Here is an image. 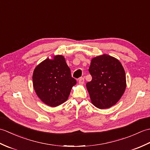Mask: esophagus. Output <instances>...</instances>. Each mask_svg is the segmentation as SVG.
<instances>
[{
  "label": "esophagus",
  "mask_w": 150,
  "mask_h": 150,
  "mask_svg": "<svg viewBox=\"0 0 150 150\" xmlns=\"http://www.w3.org/2000/svg\"><path fill=\"white\" fill-rule=\"evenodd\" d=\"M79 84H83L84 83V79L83 77H81L79 79Z\"/></svg>",
  "instance_id": "1"
}]
</instances>
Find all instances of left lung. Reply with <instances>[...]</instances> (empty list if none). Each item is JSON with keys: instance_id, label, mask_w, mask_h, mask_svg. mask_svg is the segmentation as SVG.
<instances>
[{"instance_id": "8db88e82", "label": "left lung", "mask_w": 150, "mask_h": 150, "mask_svg": "<svg viewBox=\"0 0 150 150\" xmlns=\"http://www.w3.org/2000/svg\"><path fill=\"white\" fill-rule=\"evenodd\" d=\"M89 71L92 80L86 88L91 103L101 110L117 104L126 88L125 71L119 60L106 54L94 57Z\"/></svg>"}]
</instances>
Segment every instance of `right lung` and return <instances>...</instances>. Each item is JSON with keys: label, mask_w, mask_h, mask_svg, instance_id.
Returning <instances> with one entry per match:
<instances>
[{"label": "right lung", "mask_w": 150, "mask_h": 150, "mask_svg": "<svg viewBox=\"0 0 150 150\" xmlns=\"http://www.w3.org/2000/svg\"><path fill=\"white\" fill-rule=\"evenodd\" d=\"M76 84L77 81L71 77V71L62 55L45 59L33 71V85L35 93L44 104L51 107L58 106L66 102Z\"/></svg>", "instance_id": "obj_1"}]
</instances>
